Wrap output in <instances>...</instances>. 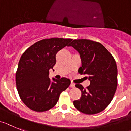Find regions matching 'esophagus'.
I'll return each instance as SVG.
<instances>
[{"label":"esophagus","mask_w":131,"mask_h":131,"mask_svg":"<svg viewBox=\"0 0 131 131\" xmlns=\"http://www.w3.org/2000/svg\"><path fill=\"white\" fill-rule=\"evenodd\" d=\"M70 86H71V87H74V86H75V84H74V83H73V82H71Z\"/></svg>","instance_id":"obj_1"}]
</instances>
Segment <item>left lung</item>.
Wrapping results in <instances>:
<instances>
[{
	"mask_svg": "<svg viewBox=\"0 0 131 131\" xmlns=\"http://www.w3.org/2000/svg\"><path fill=\"white\" fill-rule=\"evenodd\" d=\"M79 52L82 66L79 73L86 74L90 81L84 89L77 84L82 92L80 99L73 101L75 108L86 115H94L103 111L111 102L117 86V67L115 59L102 44L87 39H77L71 42Z\"/></svg>",
	"mask_w": 131,
	"mask_h": 131,
	"instance_id": "obj_1",
	"label": "left lung"
}]
</instances>
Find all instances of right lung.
Instances as JSON below:
<instances>
[{
  "instance_id": "add662e5",
  "label": "right lung",
  "mask_w": 131,
  "mask_h": 131,
  "mask_svg": "<svg viewBox=\"0 0 131 131\" xmlns=\"http://www.w3.org/2000/svg\"><path fill=\"white\" fill-rule=\"evenodd\" d=\"M71 38L43 39L25 50L18 62L16 72V88L20 97L27 107L36 112L53 108L60 93L65 91L71 81L49 77V70L56 64V54L65 47Z\"/></svg>"
}]
</instances>
